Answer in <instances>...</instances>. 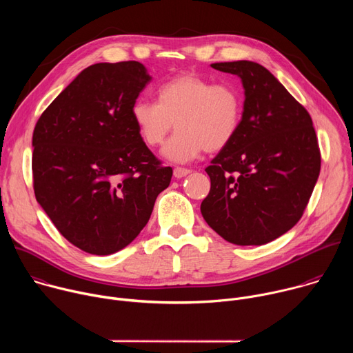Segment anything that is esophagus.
I'll return each instance as SVG.
<instances>
[{"mask_svg":"<svg viewBox=\"0 0 353 353\" xmlns=\"http://www.w3.org/2000/svg\"><path fill=\"white\" fill-rule=\"evenodd\" d=\"M173 174H174L176 179H181V177L190 174V169H185V168H174Z\"/></svg>","mask_w":353,"mask_h":353,"instance_id":"obj_1","label":"esophagus"}]
</instances>
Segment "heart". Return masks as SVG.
<instances>
[{
    "instance_id": "heart-1",
    "label": "heart",
    "mask_w": 353,
    "mask_h": 353,
    "mask_svg": "<svg viewBox=\"0 0 353 353\" xmlns=\"http://www.w3.org/2000/svg\"><path fill=\"white\" fill-rule=\"evenodd\" d=\"M158 102L139 99L131 108L139 135L149 146L163 148L166 159L185 163L203 150L218 152L234 138L241 120V97L229 83H212L194 72L177 75L157 90Z\"/></svg>"
}]
</instances>
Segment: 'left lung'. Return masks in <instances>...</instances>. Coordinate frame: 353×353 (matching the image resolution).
Returning <instances> with one entry per match:
<instances>
[{"instance_id":"8db88e82","label":"left lung","mask_w":353,"mask_h":353,"mask_svg":"<svg viewBox=\"0 0 353 353\" xmlns=\"http://www.w3.org/2000/svg\"><path fill=\"white\" fill-rule=\"evenodd\" d=\"M211 67L237 75L245 99L234 138L205 169L211 190L201 214L226 241L261 245L303 215L321 168L319 139L309 112L267 68L245 60Z\"/></svg>"}]
</instances>
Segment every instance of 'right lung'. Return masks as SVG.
<instances>
[{
	"label": "right lung",
	"mask_w": 353,
	"mask_h": 353,
	"mask_svg": "<svg viewBox=\"0 0 353 353\" xmlns=\"http://www.w3.org/2000/svg\"><path fill=\"white\" fill-rule=\"evenodd\" d=\"M150 77L138 61L85 68L33 131L37 203L75 247L109 256L145 228L173 169L149 150L131 108Z\"/></svg>",
	"instance_id": "obj_1"
}]
</instances>
